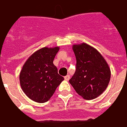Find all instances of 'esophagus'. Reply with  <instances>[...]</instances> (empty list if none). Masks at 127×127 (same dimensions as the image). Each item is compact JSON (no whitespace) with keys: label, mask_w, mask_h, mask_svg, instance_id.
Masks as SVG:
<instances>
[{"label":"esophagus","mask_w":127,"mask_h":127,"mask_svg":"<svg viewBox=\"0 0 127 127\" xmlns=\"http://www.w3.org/2000/svg\"><path fill=\"white\" fill-rule=\"evenodd\" d=\"M69 79H70V75H66V76H64V80H66V81H68Z\"/></svg>","instance_id":"esophagus-1"}]
</instances>
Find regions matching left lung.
Returning a JSON list of instances; mask_svg holds the SVG:
<instances>
[{"instance_id":"8db88e82","label":"left lung","mask_w":127,"mask_h":127,"mask_svg":"<svg viewBox=\"0 0 127 127\" xmlns=\"http://www.w3.org/2000/svg\"><path fill=\"white\" fill-rule=\"evenodd\" d=\"M76 58V70L69 83L79 95L91 100L105 91L111 71L103 56L86 43L73 45Z\"/></svg>"}]
</instances>
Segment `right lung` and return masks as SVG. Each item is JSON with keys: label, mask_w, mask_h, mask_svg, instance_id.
<instances>
[{"label": "right lung", "mask_w": 127, "mask_h": 127, "mask_svg": "<svg viewBox=\"0 0 127 127\" xmlns=\"http://www.w3.org/2000/svg\"><path fill=\"white\" fill-rule=\"evenodd\" d=\"M59 49V47H43L33 53L22 66L20 73V86L32 101H47L64 80L53 64Z\"/></svg>", "instance_id": "1"}]
</instances>
